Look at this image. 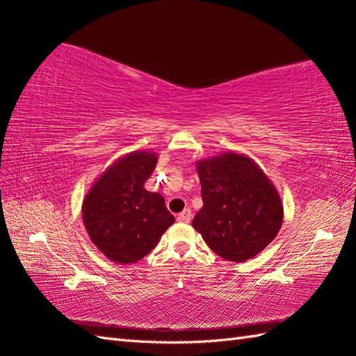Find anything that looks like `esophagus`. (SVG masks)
Listing matches in <instances>:
<instances>
[{"label": "esophagus", "instance_id": "esophagus-1", "mask_svg": "<svg viewBox=\"0 0 356 356\" xmlns=\"http://www.w3.org/2000/svg\"><path fill=\"white\" fill-rule=\"evenodd\" d=\"M191 209H184L182 211V213H180L179 216H177V220L180 222V223H188V222H190L191 220Z\"/></svg>", "mask_w": 356, "mask_h": 356}]
</instances>
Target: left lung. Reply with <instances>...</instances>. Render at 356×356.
Returning a JSON list of instances; mask_svg holds the SVG:
<instances>
[{"mask_svg": "<svg viewBox=\"0 0 356 356\" xmlns=\"http://www.w3.org/2000/svg\"><path fill=\"white\" fill-rule=\"evenodd\" d=\"M203 207L193 228L225 260L241 263L260 254L283 223L277 188L251 157L222 153L197 162Z\"/></svg>", "mask_w": 356, "mask_h": 356, "instance_id": "obj_1", "label": "left lung"}]
</instances>
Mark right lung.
Instances as JSON below:
<instances>
[{
	"mask_svg": "<svg viewBox=\"0 0 356 356\" xmlns=\"http://www.w3.org/2000/svg\"><path fill=\"white\" fill-rule=\"evenodd\" d=\"M156 163L157 154L145 149L119 157L95 180L82 202L88 237L111 261H139L174 223L162 195L143 186Z\"/></svg>",
	"mask_w": 356,
	"mask_h": 356,
	"instance_id": "1",
	"label": "right lung"
}]
</instances>
